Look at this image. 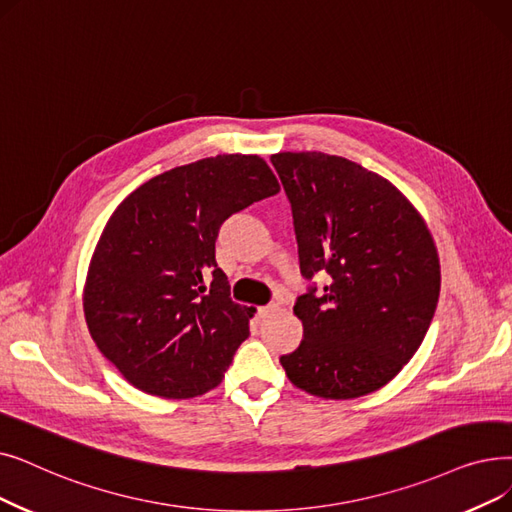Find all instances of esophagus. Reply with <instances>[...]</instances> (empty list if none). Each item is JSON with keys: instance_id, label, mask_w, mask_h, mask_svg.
Masks as SVG:
<instances>
[{"instance_id": "1", "label": "esophagus", "mask_w": 512, "mask_h": 512, "mask_svg": "<svg viewBox=\"0 0 512 512\" xmlns=\"http://www.w3.org/2000/svg\"><path fill=\"white\" fill-rule=\"evenodd\" d=\"M280 307L276 305V303H272V305H263V307H259L257 309V316L263 320V318H270V316H274L276 311H278Z\"/></svg>"}]
</instances>
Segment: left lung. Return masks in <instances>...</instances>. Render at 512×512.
I'll use <instances>...</instances> for the list:
<instances>
[{
	"mask_svg": "<svg viewBox=\"0 0 512 512\" xmlns=\"http://www.w3.org/2000/svg\"><path fill=\"white\" fill-rule=\"evenodd\" d=\"M291 201L301 274H328L295 303L303 341L280 358L295 387L353 399L385 387L425 339L441 270L425 219L379 173L324 152L272 154Z\"/></svg>",
	"mask_w": 512,
	"mask_h": 512,
	"instance_id": "1",
	"label": "left lung"
}]
</instances>
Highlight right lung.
Segmentation results:
<instances>
[{
	"instance_id": "right-lung-1",
	"label": "right lung",
	"mask_w": 512,
	"mask_h": 512,
	"mask_svg": "<svg viewBox=\"0 0 512 512\" xmlns=\"http://www.w3.org/2000/svg\"><path fill=\"white\" fill-rule=\"evenodd\" d=\"M280 192L257 154H217L152 177L106 221L83 286L90 335L136 389L188 399L217 387L249 337L215 242L224 221Z\"/></svg>"
}]
</instances>
